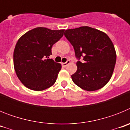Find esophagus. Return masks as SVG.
I'll use <instances>...</instances> for the list:
<instances>
[{
    "label": "esophagus",
    "mask_w": 130,
    "mask_h": 130,
    "mask_svg": "<svg viewBox=\"0 0 130 130\" xmlns=\"http://www.w3.org/2000/svg\"><path fill=\"white\" fill-rule=\"evenodd\" d=\"M70 63V60H68L66 62H62V65L63 66H64V67H66V66H67L68 64H69Z\"/></svg>",
    "instance_id": "1"
}]
</instances>
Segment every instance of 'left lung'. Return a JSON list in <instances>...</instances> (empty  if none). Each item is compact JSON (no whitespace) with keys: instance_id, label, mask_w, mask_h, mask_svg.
Wrapping results in <instances>:
<instances>
[{"instance_id":"left-lung-1","label":"left lung","mask_w":130,"mask_h":130,"mask_svg":"<svg viewBox=\"0 0 130 130\" xmlns=\"http://www.w3.org/2000/svg\"><path fill=\"white\" fill-rule=\"evenodd\" d=\"M64 36L75 50L77 70L72 81L87 91L99 90L109 81L114 71L117 54L114 45L105 32L84 26L65 30Z\"/></svg>"}]
</instances>
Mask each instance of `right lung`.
<instances>
[{"mask_svg":"<svg viewBox=\"0 0 130 130\" xmlns=\"http://www.w3.org/2000/svg\"><path fill=\"white\" fill-rule=\"evenodd\" d=\"M64 32V29L37 27L18 40L13 51V66L16 75L25 87L42 91L56 82L62 66L49 57L52 55V46L62 37Z\"/></svg>","mask_w":130,"mask_h":130,"instance_id":"add662e5","label":"right lung"}]
</instances>
